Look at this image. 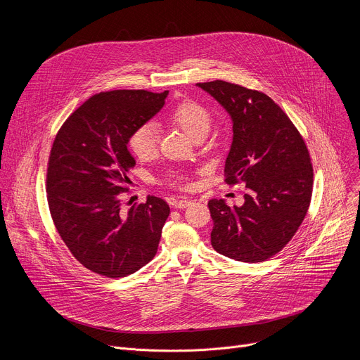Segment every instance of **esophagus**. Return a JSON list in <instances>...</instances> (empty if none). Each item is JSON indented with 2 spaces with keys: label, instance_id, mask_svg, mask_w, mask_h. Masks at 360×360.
<instances>
[{
  "label": "esophagus",
  "instance_id": "obj_1",
  "mask_svg": "<svg viewBox=\"0 0 360 360\" xmlns=\"http://www.w3.org/2000/svg\"><path fill=\"white\" fill-rule=\"evenodd\" d=\"M192 203V200L191 199H188V198H182V199H179L176 203H175V208H178V210H185V208H188L189 205Z\"/></svg>",
  "mask_w": 360,
  "mask_h": 360
}]
</instances>
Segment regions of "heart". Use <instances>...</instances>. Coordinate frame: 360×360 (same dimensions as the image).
<instances>
[{"instance_id": "obj_1", "label": "heart", "mask_w": 360, "mask_h": 360, "mask_svg": "<svg viewBox=\"0 0 360 360\" xmlns=\"http://www.w3.org/2000/svg\"><path fill=\"white\" fill-rule=\"evenodd\" d=\"M171 121L181 127L191 138H195L199 134L208 132L212 115L199 102L186 99L172 110L169 115ZM129 149L134 155L142 161H148L157 155L158 152V128L155 124L146 122L135 128L128 138ZM169 184L178 185L181 184V176L172 174L169 178Z\"/></svg>"}]
</instances>
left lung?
<instances>
[{
    "label": "left lung",
    "mask_w": 360,
    "mask_h": 360,
    "mask_svg": "<svg viewBox=\"0 0 360 360\" xmlns=\"http://www.w3.org/2000/svg\"><path fill=\"white\" fill-rule=\"evenodd\" d=\"M232 120L225 181L246 186L245 202L229 207L211 199V243L231 259L256 264L285 248L309 208L314 185L303 138L274 99L226 81L196 84Z\"/></svg>",
    "instance_id": "obj_1"
}]
</instances>
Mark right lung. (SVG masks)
Segmentation results:
<instances>
[{
	"label": "right lung",
	"instance_id": "1",
	"mask_svg": "<svg viewBox=\"0 0 360 360\" xmlns=\"http://www.w3.org/2000/svg\"><path fill=\"white\" fill-rule=\"evenodd\" d=\"M168 91L101 92L74 111L58 131L46 171L48 207L74 258L86 269L124 278L155 256L169 205L157 196L121 208L128 172L131 132L157 115Z\"/></svg>",
	"mask_w": 360,
	"mask_h": 360
}]
</instances>
